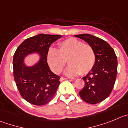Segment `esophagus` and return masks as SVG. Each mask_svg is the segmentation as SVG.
I'll use <instances>...</instances> for the list:
<instances>
[{
  "label": "esophagus",
  "instance_id": "esophagus-1",
  "mask_svg": "<svg viewBox=\"0 0 128 128\" xmlns=\"http://www.w3.org/2000/svg\"><path fill=\"white\" fill-rule=\"evenodd\" d=\"M68 78H64V77H61V78H60V81L62 82L63 81V80H68Z\"/></svg>",
  "mask_w": 128,
  "mask_h": 128
}]
</instances>
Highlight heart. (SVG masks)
<instances>
[{
	"label": "heart",
	"mask_w": 128,
	"mask_h": 128,
	"mask_svg": "<svg viewBox=\"0 0 128 128\" xmlns=\"http://www.w3.org/2000/svg\"><path fill=\"white\" fill-rule=\"evenodd\" d=\"M47 59L50 68L56 73H60L67 63L70 66L66 71L68 76L86 74L91 71L96 63V54L90 44L74 38L60 42L58 50L49 48Z\"/></svg>",
	"instance_id": "obj_1"
}]
</instances>
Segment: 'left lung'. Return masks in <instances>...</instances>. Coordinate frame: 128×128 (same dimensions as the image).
Masks as SVG:
<instances>
[{"label":"left lung","instance_id":"1","mask_svg":"<svg viewBox=\"0 0 128 128\" xmlns=\"http://www.w3.org/2000/svg\"><path fill=\"white\" fill-rule=\"evenodd\" d=\"M74 36L90 44L96 54L95 65L82 78L85 86L79 92V95L89 104L100 103L108 97L114 86L117 72V56L110 44L102 39L88 34Z\"/></svg>","mask_w":128,"mask_h":128}]
</instances>
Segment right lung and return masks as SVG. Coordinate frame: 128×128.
Wrapping results in <instances>:
<instances>
[{
    "mask_svg": "<svg viewBox=\"0 0 128 128\" xmlns=\"http://www.w3.org/2000/svg\"><path fill=\"white\" fill-rule=\"evenodd\" d=\"M61 35L40 34L25 40L13 56V76L22 97L30 104L41 106L54 97L60 84L59 76L50 70L47 62L50 46ZM34 52L40 54V62L32 67L23 64L24 57Z\"/></svg>",
    "mask_w": 128,
    "mask_h": 128,
    "instance_id": "1",
    "label": "right lung"
}]
</instances>
